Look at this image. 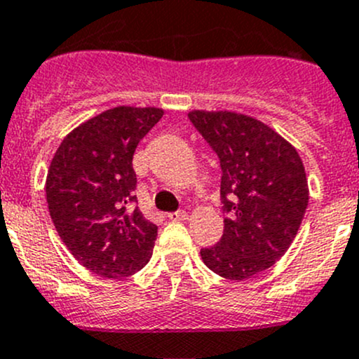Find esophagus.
I'll return each mask as SVG.
<instances>
[{"label":"esophagus","instance_id":"obj_1","mask_svg":"<svg viewBox=\"0 0 359 359\" xmlns=\"http://www.w3.org/2000/svg\"><path fill=\"white\" fill-rule=\"evenodd\" d=\"M168 220H173V222H175V220H186L187 219V212H184V210H179V212H172V213H168Z\"/></svg>","mask_w":359,"mask_h":359}]
</instances>
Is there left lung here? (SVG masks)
Segmentation results:
<instances>
[{
  "instance_id": "left-lung-1",
  "label": "left lung",
  "mask_w": 359,
  "mask_h": 359,
  "mask_svg": "<svg viewBox=\"0 0 359 359\" xmlns=\"http://www.w3.org/2000/svg\"><path fill=\"white\" fill-rule=\"evenodd\" d=\"M222 170L224 234L201 248L210 271L241 281L269 269L290 248L309 201L299 153L262 121L229 111L187 114Z\"/></svg>"
}]
</instances>
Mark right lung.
Here are the masks:
<instances>
[{"instance_id":"obj_1","label":"right lung","mask_w":359,"mask_h":359,"mask_svg":"<svg viewBox=\"0 0 359 359\" xmlns=\"http://www.w3.org/2000/svg\"><path fill=\"white\" fill-rule=\"evenodd\" d=\"M156 107H114L62 140L46 177V201L60 240L86 269L130 276L151 259L156 224L135 206L133 153L161 119Z\"/></svg>"}]
</instances>
